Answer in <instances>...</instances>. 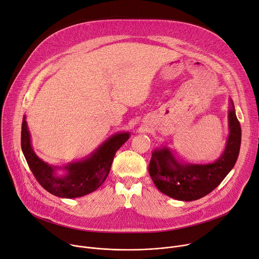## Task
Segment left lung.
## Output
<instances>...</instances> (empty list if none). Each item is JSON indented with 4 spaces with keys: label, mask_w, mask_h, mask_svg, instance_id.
<instances>
[{
    "label": "left lung",
    "mask_w": 259,
    "mask_h": 259,
    "mask_svg": "<svg viewBox=\"0 0 259 259\" xmlns=\"http://www.w3.org/2000/svg\"><path fill=\"white\" fill-rule=\"evenodd\" d=\"M229 106L226 146L213 163L178 162L166 146L152 151L148 171L155 187L162 193L181 201L197 200L214 190L231 171L240 153L242 130L232 99Z\"/></svg>",
    "instance_id": "8db88e82"
}]
</instances>
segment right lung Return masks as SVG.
Wrapping results in <instances>:
<instances>
[{"instance_id": "1", "label": "right lung", "mask_w": 259, "mask_h": 259, "mask_svg": "<svg viewBox=\"0 0 259 259\" xmlns=\"http://www.w3.org/2000/svg\"><path fill=\"white\" fill-rule=\"evenodd\" d=\"M128 132L116 133L87 157L63 167L52 166L33 150L31 135L24 116L22 123V150L37 182L51 194L61 198H76L97 190L106 181L116 151L130 139ZM64 170V175H58Z\"/></svg>"}]
</instances>
